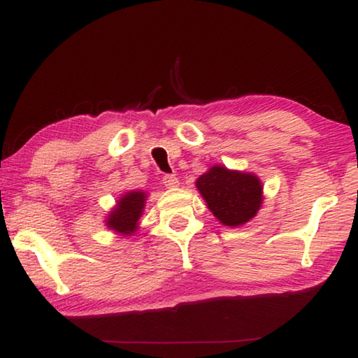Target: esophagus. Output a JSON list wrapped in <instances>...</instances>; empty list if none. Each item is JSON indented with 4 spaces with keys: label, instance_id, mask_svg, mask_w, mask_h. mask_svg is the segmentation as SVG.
Masks as SVG:
<instances>
[{
    "label": "esophagus",
    "instance_id": "34e87169",
    "mask_svg": "<svg viewBox=\"0 0 358 358\" xmlns=\"http://www.w3.org/2000/svg\"><path fill=\"white\" fill-rule=\"evenodd\" d=\"M163 184L168 189H174V187L179 185V180L176 178V174H164L163 176Z\"/></svg>",
    "mask_w": 358,
    "mask_h": 358
}]
</instances>
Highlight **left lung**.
Wrapping results in <instances>:
<instances>
[{
  "label": "left lung",
  "instance_id": "1",
  "mask_svg": "<svg viewBox=\"0 0 358 358\" xmlns=\"http://www.w3.org/2000/svg\"><path fill=\"white\" fill-rule=\"evenodd\" d=\"M196 189L214 217L229 227L246 224L262 205V184L257 176L230 171L219 164L196 179Z\"/></svg>",
  "mask_w": 358,
  "mask_h": 358
}]
</instances>
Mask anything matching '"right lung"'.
Segmentation results:
<instances>
[{
  "instance_id": "right-lung-1",
  "label": "right lung",
  "mask_w": 358,
  "mask_h": 358,
  "mask_svg": "<svg viewBox=\"0 0 358 358\" xmlns=\"http://www.w3.org/2000/svg\"><path fill=\"white\" fill-rule=\"evenodd\" d=\"M145 192H128L120 198L107 217V227L120 235H131L137 230L145 206Z\"/></svg>"
}]
</instances>
